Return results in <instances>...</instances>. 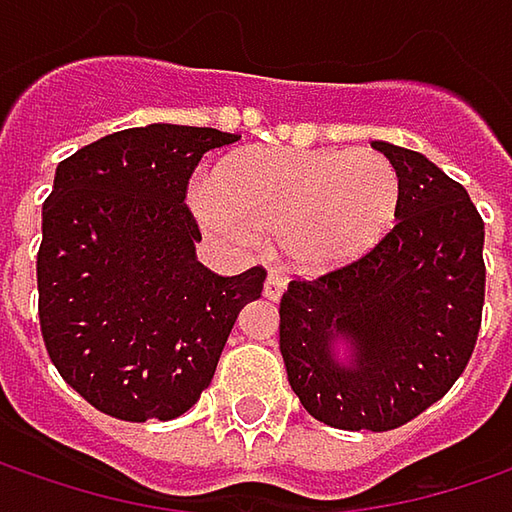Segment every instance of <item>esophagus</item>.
<instances>
[{
    "label": "esophagus",
    "instance_id": "obj_1",
    "mask_svg": "<svg viewBox=\"0 0 512 512\" xmlns=\"http://www.w3.org/2000/svg\"><path fill=\"white\" fill-rule=\"evenodd\" d=\"M283 289H286V280H283V275H278V272H269V278H266V283H263V295L269 300H278L280 295H283Z\"/></svg>",
    "mask_w": 512,
    "mask_h": 512
}]
</instances>
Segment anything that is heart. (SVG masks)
I'll return each mask as SVG.
<instances>
[{"label":"heart","instance_id":"heart-1","mask_svg":"<svg viewBox=\"0 0 512 512\" xmlns=\"http://www.w3.org/2000/svg\"><path fill=\"white\" fill-rule=\"evenodd\" d=\"M194 209L214 232L278 237L300 272H326L375 249L401 214V174L378 151L272 148L217 168Z\"/></svg>","mask_w":512,"mask_h":512}]
</instances>
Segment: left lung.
Masks as SVG:
<instances>
[{
  "mask_svg": "<svg viewBox=\"0 0 512 512\" xmlns=\"http://www.w3.org/2000/svg\"><path fill=\"white\" fill-rule=\"evenodd\" d=\"M401 174V214L367 255L280 298V355L303 410L338 430L384 433L444 398L481 329L484 220L424 154L372 143ZM356 364L334 361V341Z\"/></svg>",
  "mask_w": 512,
  "mask_h": 512,
  "instance_id": "8db88e82",
  "label": "left lung"
}]
</instances>
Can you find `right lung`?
I'll list each match as a JSON object with an SVG mask.
<instances>
[{
	"mask_svg": "<svg viewBox=\"0 0 512 512\" xmlns=\"http://www.w3.org/2000/svg\"><path fill=\"white\" fill-rule=\"evenodd\" d=\"M217 128L154 123L56 166L36 252L39 329L65 384L111 418L168 421L212 384L266 269L223 278L194 255L186 206L200 157L237 143Z\"/></svg>",
	"mask_w": 512,
	"mask_h": 512,
	"instance_id": "add662e5",
	"label": "right lung"
}]
</instances>
